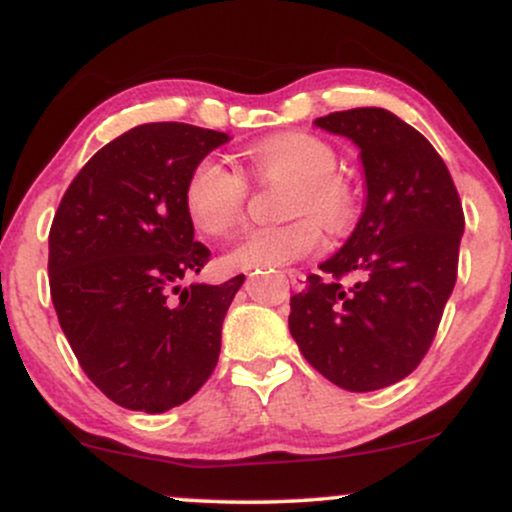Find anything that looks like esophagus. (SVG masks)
<instances>
[{
	"label": "esophagus",
	"instance_id": "1",
	"mask_svg": "<svg viewBox=\"0 0 512 512\" xmlns=\"http://www.w3.org/2000/svg\"><path fill=\"white\" fill-rule=\"evenodd\" d=\"M286 274H289L293 289H303V286H305V274L298 272V269H289V272H286Z\"/></svg>",
	"mask_w": 512,
	"mask_h": 512
}]
</instances>
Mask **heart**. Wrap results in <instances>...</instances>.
<instances>
[{"instance_id": "obj_1", "label": "heart", "mask_w": 512, "mask_h": 512, "mask_svg": "<svg viewBox=\"0 0 512 512\" xmlns=\"http://www.w3.org/2000/svg\"><path fill=\"white\" fill-rule=\"evenodd\" d=\"M250 170L260 178H289L296 182L293 214L303 219L286 226L248 228L228 245L223 264L228 269L289 267L322 250V228L339 233L356 216V190L337 170V154L325 139L308 132L267 137L245 151ZM248 182L238 170L216 156L192 168L185 185V209L202 233L221 236L243 219Z\"/></svg>"}]
</instances>
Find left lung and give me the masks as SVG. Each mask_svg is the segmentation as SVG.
<instances>
[{
	"label": "left lung",
	"mask_w": 512,
	"mask_h": 512,
	"mask_svg": "<svg viewBox=\"0 0 512 512\" xmlns=\"http://www.w3.org/2000/svg\"><path fill=\"white\" fill-rule=\"evenodd\" d=\"M315 125L361 149L368 197L344 248L291 296L289 330L330 383L383 390L431 349L457 281L462 202L431 142L390 110H342Z\"/></svg>",
	"instance_id": "8db88e82"
}]
</instances>
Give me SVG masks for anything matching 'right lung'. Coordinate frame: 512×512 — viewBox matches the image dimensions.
<instances>
[{
  "label": "right lung",
  "instance_id": "right-lung-1",
  "mask_svg": "<svg viewBox=\"0 0 512 512\" xmlns=\"http://www.w3.org/2000/svg\"><path fill=\"white\" fill-rule=\"evenodd\" d=\"M228 134L149 122L105 144L64 192L50 228V296L76 361L120 407L161 414L214 373L245 274L190 284L209 262L185 209L192 168Z\"/></svg>",
  "mask_w": 512,
  "mask_h": 512
}]
</instances>
